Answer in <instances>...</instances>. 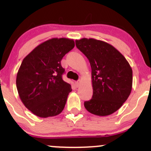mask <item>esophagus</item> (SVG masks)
I'll return each instance as SVG.
<instances>
[{"mask_svg":"<svg viewBox=\"0 0 151 151\" xmlns=\"http://www.w3.org/2000/svg\"><path fill=\"white\" fill-rule=\"evenodd\" d=\"M75 85H76V86H77V87H79V85H80V81H75Z\"/></svg>","mask_w":151,"mask_h":151,"instance_id":"1","label":"esophagus"}]
</instances>
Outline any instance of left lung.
I'll list each match as a JSON object with an SVG mask.
<instances>
[{
    "instance_id": "1",
    "label": "left lung",
    "mask_w": 151,
    "mask_h": 151,
    "mask_svg": "<svg viewBox=\"0 0 151 151\" xmlns=\"http://www.w3.org/2000/svg\"><path fill=\"white\" fill-rule=\"evenodd\" d=\"M75 42L89 60L91 68L93 95L91 99L84 101V107L96 116L112 114L131 93V66L122 54L109 43L93 38H82Z\"/></svg>"
}]
</instances>
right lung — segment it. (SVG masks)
Listing matches in <instances>:
<instances>
[{"instance_id": "add662e5", "label": "right lung", "mask_w": 151, "mask_h": 151, "mask_svg": "<svg viewBox=\"0 0 151 151\" xmlns=\"http://www.w3.org/2000/svg\"><path fill=\"white\" fill-rule=\"evenodd\" d=\"M74 47L68 38H52L36 47L22 60L16 86L25 106L41 118L55 116L63 111L71 85L62 79L61 60Z\"/></svg>"}]
</instances>
